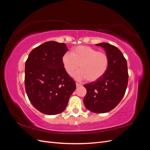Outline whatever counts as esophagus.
Masks as SVG:
<instances>
[{
	"label": "esophagus",
	"mask_w": 150,
	"mask_h": 150,
	"mask_svg": "<svg viewBox=\"0 0 150 150\" xmlns=\"http://www.w3.org/2000/svg\"><path fill=\"white\" fill-rule=\"evenodd\" d=\"M76 87H79V86H81V84H80L78 83H76Z\"/></svg>",
	"instance_id": "esophagus-1"
}]
</instances>
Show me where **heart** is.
<instances>
[{
    "label": "heart",
    "mask_w": 150,
    "mask_h": 150,
    "mask_svg": "<svg viewBox=\"0 0 150 150\" xmlns=\"http://www.w3.org/2000/svg\"><path fill=\"white\" fill-rule=\"evenodd\" d=\"M62 62L67 74L74 75L78 80L86 79L90 82L95 81L105 74L109 65V59L106 53L97 51L86 46H79L71 51V54L66 53L62 57Z\"/></svg>",
    "instance_id": "1"
}]
</instances>
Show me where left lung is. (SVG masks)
<instances>
[{
  "instance_id": "obj_1",
  "label": "left lung",
  "mask_w": 150,
  "mask_h": 150,
  "mask_svg": "<svg viewBox=\"0 0 150 150\" xmlns=\"http://www.w3.org/2000/svg\"><path fill=\"white\" fill-rule=\"evenodd\" d=\"M96 45L105 50L109 65L101 78L84 85L87 93L83 102L91 112L104 113L114 109L123 98L128 82V66L119 49L105 42Z\"/></svg>"
}]
</instances>
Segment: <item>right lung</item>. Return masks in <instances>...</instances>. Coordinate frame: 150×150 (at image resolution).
<instances>
[{"mask_svg":"<svg viewBox=\"0 0 150 150\" xmlns=\"http://www.w3.org/2000/svg\"><path fill=\"white\" fill-rule=\"evenodd\" d=\"M68 50L64 43L48 41L32 51L25 64V88L30 102L42 113L64 111L76 89L67 74L62 57Z\"/></svg>","mask_w":150,"mask_h":150,"instance_id":"right-lung-1","label":"right lung"}]
</instances>
